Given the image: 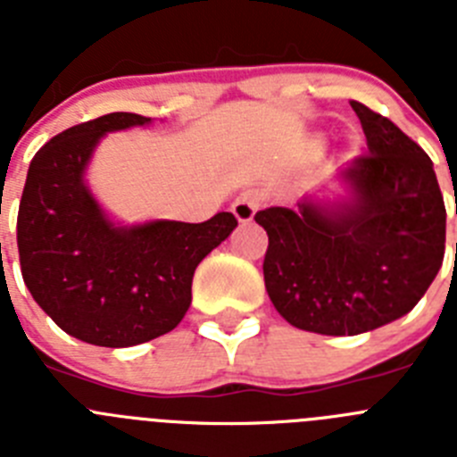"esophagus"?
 I'll return each mask as SVG.
<instances>
[{
    "label": "esophagus",
    "instance_id": "34e87169",
    "mask_svg": "<svg viewBox=\"0 0 457 457\" xmlns=\"http://www.w3.org/2000/svg\"><path fill=\"white\" fill-rule=\"evenodd\" d=\"M265 199H268L265 189L261 187L245 189V192H240V196L233 201V215H236L240 221H252L253 215H256V210L263 205Z\"/></svg>",
    "mask_w": 457,
    "mask_h": 457
}]
</instances>
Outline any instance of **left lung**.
I'll list each match as a JSON object with an SVG mask.
<instances>
[{"mask_svg": "<svg viewBox=\"0 0 457 457\" xmlns=\"http://www.w3.org/2000/svg\"><path fill=\"white\" fill-rule=\"evenodd\" d=\"M369 151L345 179L354 201L265 208V288L297 329L354 337L410 313L444 261L446 208L433 162L386 116L353 100Z\"/></svg>", "mask_w": 457, "mask_h": 457, "instance_id": "obj_1", "label": "left lung"}]
</instances>
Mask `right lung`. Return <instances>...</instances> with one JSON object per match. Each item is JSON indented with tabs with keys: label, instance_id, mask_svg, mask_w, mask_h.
Here are the masks:
<instances>
[{
	"label": "right lung",
	"instance_id": "add662e5",
	"mask_svg": "<svg viewBox=\"0 0 457 457\" xmlns=\"http://www.w3.org/2000/svg\"><path fill=\"white\" fill-rule=\"evenodd\" d=\"M114 112L72 125L34 155L18 210L20 270L31 297L63 332L130 348L171 332L192 304L196 265L237 226L233 212L201 224L119 228L82 180L104 132L146 125Z\"/></svg>",
	"mask_w": 457,
	"mask_h": 457
}]
</instances>
